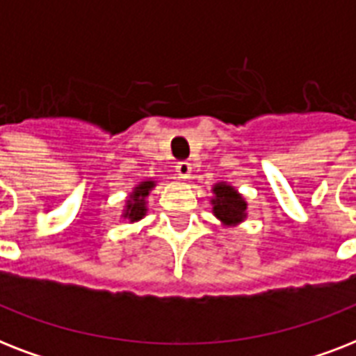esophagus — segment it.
Listing matches in <instances>:
<instances>
[{
  "label": "esophagus",
  "instance_id": "obj_1",
  "mask_svg": "<svg viewBox=\"0 0 356 356\" xmlns=\"http://www.w3.org/2000/svg\"><path fill=\"white\" fill-rule=\"evenodd\" d=\"M175 172H177L179 177L188 179L190 173H192V164H190V162H186V161L179 162L177 166H175Z\"/></svg>",
  "mask_w": 356,
  "mask_h": 356
}]
</instances>
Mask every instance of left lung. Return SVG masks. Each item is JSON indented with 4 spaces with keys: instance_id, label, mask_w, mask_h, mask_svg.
Instances as JSON below:
<instances>
[{
    "instance_id": "1",
    "label": "left lung",
    "mask_w": 356,
    "mask_h": 356,
    "mask_svg": "<svg viewBox=\"0 0 356 356\" xmlns=\"http://www.w3.org/2000/svg\"><path fill=\"white\" fill-rule=\"evenodd\" d=\"M214 197L211 200L212 212L223 225H238L248 216V203L227 183L214 184Z\"/></svg>"
}]
</instances>
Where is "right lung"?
Listing matches in <instances>:
<instances>
[{"instance_id":"obj_1","label":"right lung","mask_w":356,"mask_h":356,"mask_svg":"<svg viewBox=\"0 0 356 356\" xmlns=\"http://www.w3.org/2000/svg\"><path fill=\"white\" fill-rule=\"evenodd\" d=\"M155 186V181H142L136 188L131 192L127 203H125V211L122 216L127 218L129 222H138L145 216L147 207H145V197L149 195V192Z\"/></svg>"}]
</instances>
